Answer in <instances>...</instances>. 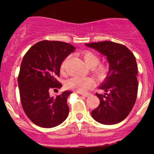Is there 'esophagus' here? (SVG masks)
Segmentation results:
<instances>
[{
  "instance_id": "34e87169",
  "label": "esophagus",
  "mask_w": 154,
  "mask_h": 154,
  "mask_svg": "<svg viewBox=\"0 0 154 154\" xmlns=\"http://www.w3.org/2000/svg\"><path fill=\"white\" fill-rule=\"evenodd\" d=\"M77 93H78L79 94L83 95V96H88V95H90L89 93H79V92H77Z\"/></svg>"
}]
</instances>
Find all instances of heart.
<instances>
[{"label":"heart","instance_id":"b5f03b06","mask_svg":"<svg viewBox=\"0 0 154 154\" xmlns=\"http://www.w3.org/2000/svg\"><path fill=\"white\" fill-rule=\"evenodd\" d=\"M82 56L85 63L88 66L93 68V71L95 75L98 77H103L107 72V69L104 65L98 64L100 59L96 54L89 51H85L82 52ZM69 57H67L63 61L61 65V72H63L66 67ZM94 85V81L90 77H79L75 76L69 79L66 82V86L69 89L75 90L79 93H85Z\"/></svg>","mask_w":154,"mask_h":154}]
</instances>
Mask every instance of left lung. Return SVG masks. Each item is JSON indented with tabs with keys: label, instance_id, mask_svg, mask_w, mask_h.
I'll return each instance as SVG.
<instances>
[{
	"label": "left lung",
	"instance_id": "left-lung-1",
	"mask_svg": "<svg viewBox=\"0 0 154 154\" xmlns=\"http://www.w3.org/2000/svg\"><path fill=\"white\" fill-rule=\"evenodd\" d=\"M106 56L109 74L100 85L106 92L96 93L100 104L92 111L95 121L114 125L123 121L132 111L137 94V66L135 56L126 46L111 41L85 44Z\"/></svg>",
	"mask_w": 154,
	"mask_h": 154
}]
</instances>
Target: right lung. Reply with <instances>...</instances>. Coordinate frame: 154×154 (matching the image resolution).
Here are the masks:
<instances>
[{"mask_svg":"<svg viewBox=\"0 0 154 154\" xmlns=\"http://www.w3.org/2000/svg\"><path fill=\"white\" fill-rule=\"evenodd\" d=\"M75 49L67 43L43 40L32 46L23 58L18 76L21 103L26 115L39 127L54 128L68 116L66 100L72 92L51 97L49 90L62 86L56 79L60 67Z\"/></svg>","mask_w":154,"mask_h":154,"instance_id":"add662e5","label":"right lung"}]
</instances>
